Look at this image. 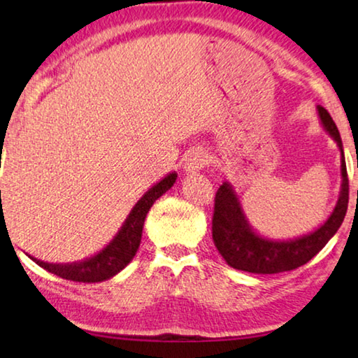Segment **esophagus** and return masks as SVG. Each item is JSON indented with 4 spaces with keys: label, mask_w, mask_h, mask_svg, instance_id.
I'll list each match as a JSON object with an SVG mask.
<instances>
[{
    "label": "esophagus",
    "mask_w": 358,
    "mask_h": 358,
    "mask_svg": "<svg viewBox=\"0 0 358 358\" xmlns=\"http://www.w3.org/2000/svg\"><path fill=\"white\" fill-rule=\"evenodd\" d=\"M210 164V156L203 148H194L189 151L187 158H185L184 169L187 173H199L203 168H207Z\"/></svg>",
    "instance_id": "obj_1"
}]
</instances>
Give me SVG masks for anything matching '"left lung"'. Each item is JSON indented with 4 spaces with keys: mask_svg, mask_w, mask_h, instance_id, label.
<instances>
[{
    "mask_svg": "<svg viewBox=\"0 0 358 358\" xmlns=\"http://www.w3.org/2000/svg\"><path fill=\"white\" fill-rule=\"evenodd\" d=\"M317 110L322 125L337 141L342 155V189L334 212L321 228L311 234L292 241H271L261 238L249 228L236 194L231 185L223 182L215 194L212 236L218 252L233 268L252 273H280L305 266L326 246L344 222L347 205H349V178H347L342 140L329 112L324 107H317Z\"/></svg>",
    "mask_w": 358,
    "mask_h": 358,
    "instance_id": "1",
    "label": "left lung"
}]
</instances>
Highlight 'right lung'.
Here are the masks:
<instances>
[{
	"mask_svg": "<svg viewBox=\"0 0 358 358\" xmlns=\"http://www.w3.org/2000/svg\"><path fill=\"white\" fill-rule=\"evenodd\" d=\"M176 178H178V174H169L166 176L161 182L156 184L155 187H151L148 192L136 202L134 210H131L129 215V218L125 220L124 227H122L119 234L114 238V241L109 243V246L102 249V251L99 254H96L94 257L78 264H65V266H63V264L42 262L34 257L31 259L42 268H45V271L73 282L94 283L114 277L115 273H119L122 268L134 259L136 251H138L146 213L150 212L151 205H153L166 190L173 187Z\"/></svg>",
	"mask_w": 358,
	"mask_h": 358,
	"instance_id": "right-lung-1",
	"label": "right lung"
}]
</instances>
